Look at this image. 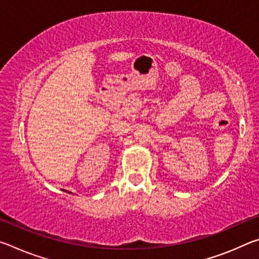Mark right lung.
Here are the masks:
<instances>
[{
  "instance_id": "add662e5",
  "label": "right lung",
  "mask_w": 259,
  "mask_h": 259,
  "mask_svg": "<svg viewBox=\"0 0 259 259\" xmlns=\"http://www.w3.org/2000/svg\"><path fill=\"white\" fill-rule=\"evenodd\" d=\"M69 193H71V192H69Z\"/></svg>"
}]
</instances>
